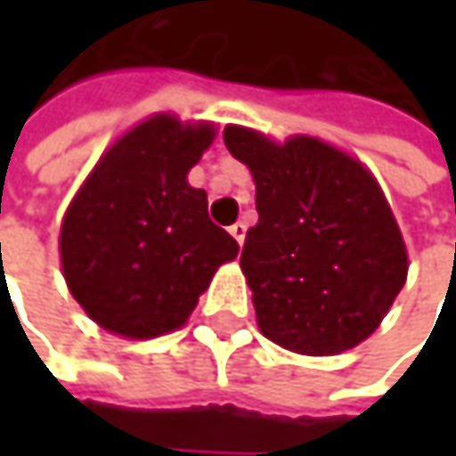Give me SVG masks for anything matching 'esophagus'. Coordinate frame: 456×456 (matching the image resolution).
<instances>
[{
  "mask_svg": "<svg viewBox=\"0 0 456 456\" xmlns=\"http://www.w3.org/2000/svg\"><path fill=\"white\" fill-rule=\"evenodd\" d=\"M245 232H248V229H245V224H242V222H237V224H232V227H229V234H232V237H234L240 245L245 242Z\"/></svg>",
  "mask_w": 456,
  "mask_h": 456,
  "instance_id": "1",
  "label": "esophagus"
}]
</instances>
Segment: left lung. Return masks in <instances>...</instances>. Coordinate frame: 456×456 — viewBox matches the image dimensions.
Masks as SVG:
<instances>
[{
	"label": "left lung",
	"instance_id": "left-lung-1",
	"mask_svg": "<svg viewBox=\"0 0 456 456\" xmlns=\"http://www.w3.org/2000/svg\"><path fill=\"white\" fill-rule=\"evenodd\" d=\"M224 144L256 184L258 224L248 229L240 269L264 338L304 356H335L367 340L410 272L375 174L309 134L277 142L229 124Z\"/></svg>",
	"mask_w": 456,
	"mask_h": 456
}]
</instances>
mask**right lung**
<instances>
[{
    "instance_id": "obj_1",
    "label": "right lung",
    "mask_w": 456,
    "mask_h": 456,
    "mask_svg": "<svg viewBox=\"0 0 456 456\" xmlns=\"http://www.w3.org/2000/svg\"><path fill=\"white\" fill-rule=\"evenodd\" d=\"M216 139L214 121L155 113L94 163L60 224L70 296L102 330L150 340L187 324L234 237L208 219V195L187 182Z\"/></svg>"
}]
</instances>
